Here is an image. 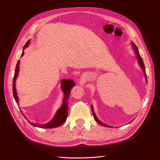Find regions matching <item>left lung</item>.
I'll return each mask as SVG.
<instances>
[{
  "label": "left lung",
  "instance_id": "8db88e82",
  "mask_svg": "<svg viewBox=\"0 0 160 160\" xmlns=\"http://www.w3.org/2000/svg\"><path fill=\"white\" fill-rule=\"evenodd\" d=\"M133 45L134 49H135V53H136V55H137V56H138V61H139V64H140V65H141L142 68V69L143 70V71L145 72V75H146V80H147V77H146V69H145V65H144V63H143V61L142 58V57L140 56V55H139V51H138V49L137 46L135 45L134 44V43H133ZM147 82H148V81H147ZM91 109H92V112H93V116H94V118H95L96 122H98L99 125H103V126H107V127H108V125H106L103 124V123H101V122H100V121H99L98 118H97L95 113L93 112V107H92V105H91Z\"/></svg>",
  "mask_w": 160,
  "mask_h": 160
}]
</instances>
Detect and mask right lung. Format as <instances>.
Masks as SVG:
<instances>
[{"mask_svg": "<svg viewBox=\"0 0 160 160\" xmlns=\"http://www.w3.org/2000/svg\"><path fill=\"white\" fill-rule=\"evenodd\" d=\"M29 43V41H28L25 45V47H27ZM24 54V51L22 52L21 56H22ZM19 62L20 61H18L17 66L15 68V71H14V75L13 77V81H12V93L14 95V98L15 99V101L18 103V99L17 94L16 92V88H15V80L17 77L18 73V69H19ZM75 83L72 80H66V79H62L61 82V86H62V89L63 91L65 93V97L63 99V102H62V105L61 108L57 111V112L55 116V118H53L52 121L50 122L47 123L46 124H33L32 123H30L33 126L38 127L40 128H57L59 127L62 124H63L67 119V114H68V99L70 95V92L72 87L75 86Z\"/></svg>", "mask_w": 160, "mask_h": 160, "instance_id": "1", "label": "right lung"}]
</instances>
